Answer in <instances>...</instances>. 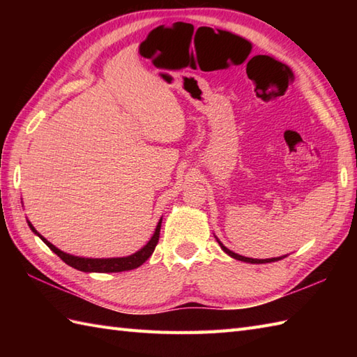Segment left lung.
I'll return each instance as SVG.
<instances>
[{
    "mask_svg": "<svg viewBox=\"0 0 357 357\" xmlns=\"http://www.w3.org/2000/svg\"><path fill=\"white\" fill-rule=\"evenodd\" d=\"M216 238V236H215ZM216 241H218V244L221 245V248L224 250V252L229 255V256H231L233 259H236V261H242V262H248V264H268V262H276V261H280V259H284L285 256H279V257H271V259H253V257H245V256H241V255H238V253H234V252H231V250H229L227 248L221 241H219L218 238H216Z\"/></svg>",
    "mask_w": 357,
    "mask_h": 357,
    "instance_id": "8db88e82",
    "label": "left lung"
}]
</instances>
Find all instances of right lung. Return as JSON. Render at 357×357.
<instances>
[{"instance_id":"add662e5","label":"right lung","mask_w":357,"mask_h":357,"mask_svg":"<svg viewBox=\"0 0 357 357\" xmlns=\"http://www.w3.org/2000/svg\"><path fill=\"white\" fill-rule=\"evenodd\" d=\"M161 222H162V218L159 219L153 236L150 238L147 244L144 245L141 250H138L136 253L130 255V256H123V257H81V256H73V255H69V253H64L63 250L56 248L55 245L52 244V242H49L47 239L41 236V234L35 230V227L30 224V221H27L30 230H32L36 234V236H40L41 241L52 250L53 253L61 257V259L67 265H70V267L77 268L79 271H84V273H119V271L138 268L139 265L146 262L149 257L151 256V253L155 252V247H156L158 241H159V231H161Z\"/></svg>"}]
</instances>
